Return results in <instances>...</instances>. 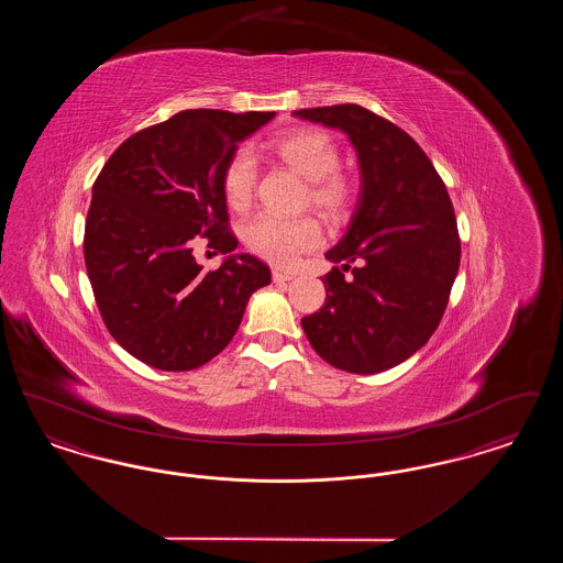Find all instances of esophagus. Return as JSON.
Segmentation results:
<instances>
[{"instance_id": "obj_1", "label": "esophagus", "mask_w": 563, "mask_h": 563, "mask_svg": "<svg viewBox=\"0 0 563 563\" xmlns=\"http://www.w3.org/2000/svg\"><path fill=\"white\" fill-rule=\"evenodd\" d=\"M272 278H274V283H289V280H294L295 274L294 272H285V269H274Z\"/></svg>"}]
</instances>
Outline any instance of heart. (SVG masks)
<instances>
[{
    "label": "heart",
    "instance_id": "heart-1",
    "mask_svg": "<svg viewBox=\"0 0 563 563\" xmlns=\"http://www.w3.org/2000/svg\"><path fill=\"white\" fill-rule=\"evenodd\" d=\"M278 161L310 181V205L324 213L340 214L349 209L352 184L338 168L342 162L335 139L319 129H297L278 136L269 145ZM257 184V162L249 150H239L223 168L221 188L234 211L249 209ZM246 246L276 266H291L301 253L317 249L322 242L317 219L260 214L244 230Z\"/></svg>",
    "mask_w": 563,
    "mask_h": 563
}]
</instances>
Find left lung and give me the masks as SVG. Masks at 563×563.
Returning <instances> with one entry per match:
<instances>
[{
  "instance_id": "1",
  "label": "left lung",
  "mask_w": 563,
  "mask_h": 563,
  "mask_svg": "<svg viewBox=\"0 0 563 563\" xmlns=\"http://www.w3.org/2000/svg\"><path fill=\"white\" fill-rule=\"evenodd\" d=\"M295 118L338 129L356 152L361 188L344 236L324 257L327 299L301 319L329 365L379 374L422 349L445 312L460 268V239L445 184L422 147L361 106L299 109ZM353 269L350 279L343 272Z\"/></svg>"
}]
</instances>
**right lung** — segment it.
<instances>
[{
	"instance_id": "right-lung-1",
	"label": "right lung",
	"mask_w": 563,
	"mask_h": 563,
	"mask_svg": "<svg viewBox=\"0 0 563 563\" xmlns=\"http://www.w3.org/2000/svg\"><path fill=\"white\" fill-rule=\"evenodd\" d=\"M274 111L188 109L129 136L92 186L84 260L113 340L162 372H189L225 349L269 268L228 230L221 175ZM227 257L205 273L197 234Z\"/></svg>"
}]
</instances>
